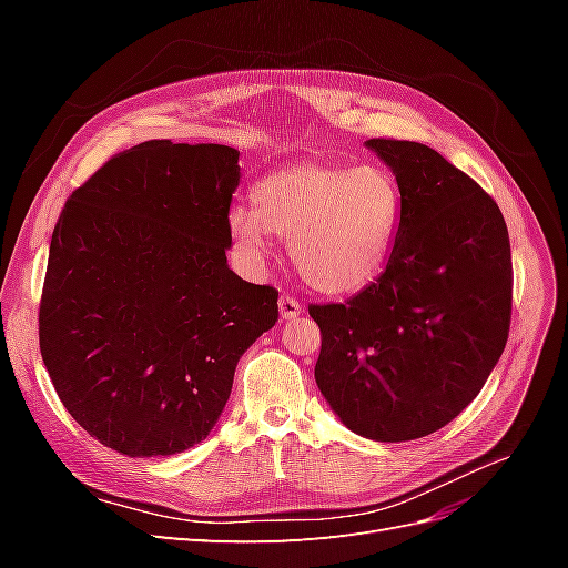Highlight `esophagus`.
Wrapping results in <instances>:
<instances>
[{"instance_id": "esophagus-1", "label": "esophagus", "mask_w": 568, "mask_h": 568, "mask_svg": "<svg viewBox=\"0 0 568 568\" xmlns=\"http://www.w3.org/2000/svg\"><path fill=\"white\" fill-rule=\"evenodd\" d=\"M303 313V305L294 296H282L280 298V315L282 320H294Z\"/></svg>"}]
</instances>
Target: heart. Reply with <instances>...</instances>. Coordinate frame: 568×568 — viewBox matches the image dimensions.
Here are the masks:
<instances>
[{"instance_id":"b5f03b06","label":"heart","mask_w":568,"mask_h":568,"mask_svg":"<svg viewBox=\"0 0 568 568\" xmlns=\"http://www.w3.org/2000/svg\"><path fill=\"white\" fill-rule=\"evenodd\" d=\"M253 209L230 211V232L251 257L267 253V234L291 239L301 280L324 296L369 288L400 232L403 189L388 168L296 163L255 182Z\"/></svg>"}]
</instances>
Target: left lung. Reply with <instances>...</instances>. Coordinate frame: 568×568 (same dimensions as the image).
I'll list each match as a JSON object with an SVG mask.
<instances>
[{"instance_id": "obj_1", "label": "left lung", "mask_w": 568, "mask_h": 568, "mask_svg": "<svg viewBox=\"0 0 568 568\" xmlns=\"http://www.w3.org/2000/svg\"><path fill=\"white\" fill-rule=\"evenodd\" d=\"M403 189L382 277L346 303L311 305L315 382L353 434L382 443L438 432L484 388L511 320V251L497 203L419 142L367 140Z\"/></svg>"}]
</instances>
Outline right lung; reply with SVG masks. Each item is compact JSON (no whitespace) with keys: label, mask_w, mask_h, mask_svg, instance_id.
<instances>
[{"label":"right lung","mask_w":568,"mask_h":568,"mask_svg":"<svg viewBox=\"0 0 568 568\" xmlns=\"http://www.w3.org/2000/svg\"><path fill=\"white\" fill-rule=\"evenodd\" d=\"M239 151L151 140L65 201L40 353L63 407L111 450L175 455L211 434L234 369L280 317L277 288L227 265Z\"/></svg>","instance_id":"obj_1"}]
</instances>
